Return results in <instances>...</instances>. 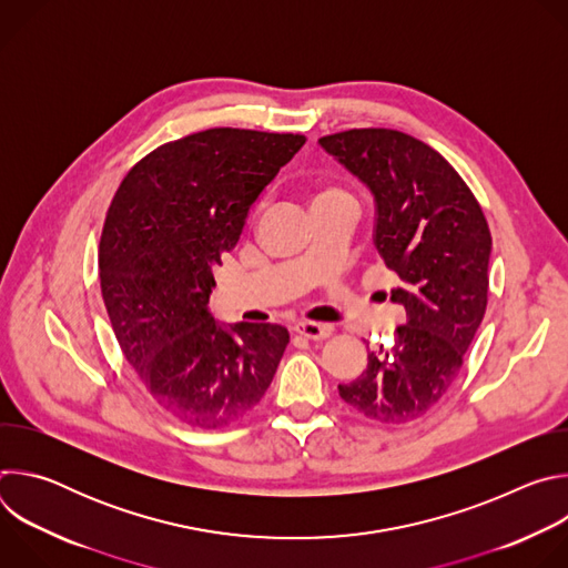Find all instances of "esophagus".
Returning <instances> with one entry per match:
<instances>
[{"mask_svg": "<svg viewBox=\"0 0 568 568\" xmlns=\"http://www.w3.org/2000/svg\"><path fill=\"white\" fill-rule=\"evenodd\" d=\"M294 333L305 337V339H328L333 335V326H328V323H314V321H301L294 326Z\"/></svg>", "mask_w": 568, "mask_h": 568, "instance_id": "34e87169", "label": "esophagus"}]
</instances>
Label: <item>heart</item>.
<instances>
[{
    "label": "heart",
    "instance_id": "1",
    "mask_svg": "<svg viewBox=\"0 0 568 568\" xmlns=\"http://www.w3.org/2000/svg\"><path fill=\"white\" fill-rule=\"evenodd\" d=\"M342 202H355V200H353V195H351L344 186H337V184L318 186V189L312 193V209L331 206V204H342Z\"/></svg>",
    "mask_w": 568,
    "mask_h": 568
}]
</instances>
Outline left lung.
Here are the masks:
<instances>
[{
  "label": "left lung",
  "instance_id": "1",
  "mask_svg": "<svg viewBox=\"0 0 568 568\" xmlns=\"http://www.w3.org/2000/svg\"><path fill=\"white\" fill-rule=\"evenodd\" d=\"M318 143L375 195V247L399 276L390 301L407 312L393 348L371 351L366 371L339 384V395L371 420H416L449 390L483 321L488 220L449 161L416 136L355 128Z\"/></svg>",
  "mask_w": 568,
  "mask_h": 568
}]
</instances>
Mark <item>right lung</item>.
<instances>
[{"instance_id": "add662e5", "label": "right lung", "mask_w": 568, "mask_h": 568, "mask_svg": "<svg viewBox=\"0 0 568 568\" xmlns=\"http://www.w3.org/2000/svg\"><path fill=\"white\" fill-rule=\"evenodd\" d=\"M303 134L211 128L169 141L123 178L105 215L99 276L116 342L173 418L220 429L270 388L290 335L274 323L220 328L213 267Z\"/></svg>"}]
</instances>
